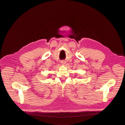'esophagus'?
I'll return each instance as SVG.
<instances>
[{
    "instance_id": "esophagus-1",
    "label": "esophagus",
    "mask_w": 125,
    "mask_h": 125,
    "mask_svg": "<svg viewBox=\"0 0 125 125\" xmlns=\"http://www.w3.org/2000/svg\"><path fill=\"white\" fill-rule=\"evenodd\" d=\"M61 64L62 65H65V62L64 61H61Z\"/></svg>"
}]
</instances>
